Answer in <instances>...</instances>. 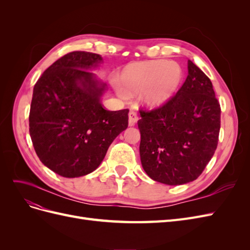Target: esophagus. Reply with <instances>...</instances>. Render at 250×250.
<instances>
[{
	"label": "esophagus",
	"instance_id": "1",
	"mask_svg": "<svg viewBox=\"0 0 250 250\" xmlns=\"http://www.w3.org/2000/svg\"><path fill=\"white\" fill-rule=\"evenodd\" d=\"M128 117H129V126H134V124L137 123L139 120L137 112L131 110V111H129V115H128Z\"/></svg>",
	"mask_w": 250,
	"mask_h": 250
}]
</instances>
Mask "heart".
Returning <instances> with one entry per match:
<instances>
[{"label": "heart", "mask_w": 250, "mask_h": 250, "mask_svg": "<svg viewBox=\"0 0 250 250\" xmlns=\"http://www.w3.org/2000/svg\"><path fill=\"white\" fill-rule=\"evenodd\" d=\"M183 78V69L176 62L167 60L138 62L127 65L122 71L120 75L122 87L117 85L116 90L122 99L142 92V105L155 109L176 95Z\"/></svg>", "instance_id": "heart-1"}]
</instances>
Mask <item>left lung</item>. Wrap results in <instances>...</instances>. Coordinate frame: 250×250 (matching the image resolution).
<instances>
[{"label": "left lung", "mask_w": 250, "mask_h": 250, "mask_svg": "<svg viewBox=\"0 0 250 250\" xmlns=\"http://www.w3.org/2000/svg\"><path fill=\"white\" fill-rule=\"evenodd\" d=\"M140 113V156L147 175L169 186L197 178L215 153L220 131V104L207 75L188 60L178 93L164 106Z\"/></svg>", "instance_id": "1"}]
</instances>
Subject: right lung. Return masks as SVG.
<instances>
[{
    "mask_svg": "<svg viewBox=\"0 0 250 250\" xmlns=\"http://www.w3.org/2000/svg\"><path fill=\"white\" fill-rule=\"evenodd\" d=\"M99 54L76 51L44 71L33 88L29 132L41 162L58 175L94 172L118 135L128 126V109H104L107 86L92 71Z\"/></svg>",
    "mask_w": 250,
    "mask_h": 250,
    "instance_id": "1",
    "label": "right lung"
}]
</instances>
